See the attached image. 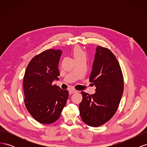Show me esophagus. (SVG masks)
I'll return each instance as SVG.
<instances>
[{
	"label": "esophagus",
	"instance_id": "34e87169",
	"mask_svg": "<svg viewBox=\"0 0 147 147\" xmlns=\"http://www.w3.org/2000/svg\"><path fill=\"white\" fill-rule=\"evenodd\" d=\"M77 90H69V94H74V93H75L77 92Z\"/></svg>",
	"mask_w": 147,
	"mask_h": 147
}]
</instances>
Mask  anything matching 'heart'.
<instances>
[{"label":"heart","instance_id":"1","mask_svg":"<svg viewBox=\"0 0 147 147\" xmlns=\"http://www.w3.org/2000/svg\"><path fill=\"white\" fill-rule=\"evenodd\" d=\"M72 55L75 60L82 57H85V53L78 46H76L72 50Z\"/></svg>","mask_w":147,"mask_h":147}]
</instances>
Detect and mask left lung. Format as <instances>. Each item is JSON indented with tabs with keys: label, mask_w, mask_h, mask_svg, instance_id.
Instances as JSON below:
<instances>
[{
	"label": "left lung",
	"mask_w": 147,
	"mask_h": 147,
	"mask_svg": "<svg viewBox=\"0 0 147 147\" xmlns=\"http://www.w3.org/2000/svg\"><path fill=\"white\" fill-rule=\"evenodd\" d=\"M90 82L96 86V92L90 95L81 92L83 99L79 105L80 114L88 126L99 127L116 113L124 90L121 67L109 49L97 47Z\"/></svg>",
	"instance_id": "left-lung-1"
}]
</instances>
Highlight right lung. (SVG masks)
<instances>
[{
	"label": "right lung",
	"instance_id": "1",
	"mask_svg": "<svg viewBox=\"0 0 147 147\" xmlns=\"http://www.w3.org/2000/svg\"><path fill=\"white\" fill-rule=\"evenodd\" d=\"M62 51L49 49L30 60L23 78L26 107L36 121L51 124L61 116L69 91L52 84L58 80V64Z\"/></svg>",
	"mask_w": 147,
	"mask_h": 147
}]
</instances>
